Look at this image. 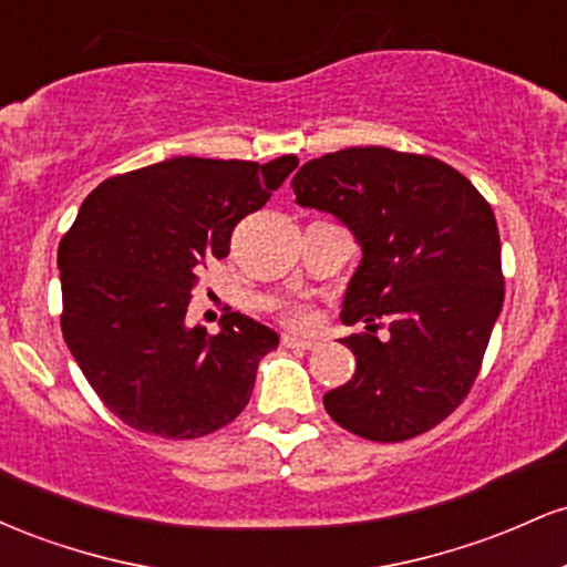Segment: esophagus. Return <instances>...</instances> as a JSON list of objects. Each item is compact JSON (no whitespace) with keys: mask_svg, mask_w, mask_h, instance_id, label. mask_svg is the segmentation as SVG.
<instances>
[{"mask_svg":"<svg viewBox=\"0 0 567 567\" xmlns=\"http://www.w3.org/2000/svg\"><path fill=\"white\" fill-rule=\"evenodd\" d=\"M282 343L288 349H296V351H309L317 347V341H311V338H298V336H285Z\"/></svg>","mask_w":567,"mask_h":567,"instance_id":"obj_1","label":"esophagus"}]
</instances>
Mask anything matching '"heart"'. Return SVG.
<instances>
[{"label":"heart","instance_id":"heart-1","mask_svg":"<svg viewBox=\"0 0 567 567\" xmlns=\"http://www.w3.org/2000/svg\"><path fill=\"white\" fill-rule=\"evenodd\" d=\"M290 322L298 324V328H306V324H311V311L309 309H292Z\"/></svg>","mask_w":567,"mask_h":567}]
</instances>
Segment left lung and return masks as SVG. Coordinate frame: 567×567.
Segmentation results:
<instances>
[{"label":"left lung","instance_id":"left-lung-1","mask_svg":"<svg viewBox=\"0 0 567 567\" xmlns=\"http://www.w3.org/2000/svg\"><path fill=\"white\" fill-rule=\"evenodd\" d=\"M292 192L341 220L362 250L341 320H362L365 333L341 338L357 370L324 394V410L373 442L429 432L470 394L504 306L491 205L445 162L383 146L306 162Z\"/></svg>","mask_w":567,"mask_h":567}]
</instances>
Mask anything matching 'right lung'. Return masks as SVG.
Returning <instances> with one entry per match:
<instances>
[{"label": "right lung", "instance_id": "right-lung-1", "mask_svg": "<svg viewBox=\"0 0 567 567\" xmlns=\"http://www.w3.org/2000/svg\"><path fill=\"white\" fill-rule=\"evenodd\" d=\"M298 167L173 157L114 175L87 194L61 247V330L116 419L194 440L231 424L279 347L266 324L226 311L218 333L188 324L199 269L229 256L234 226L261 210Z\"/></svg>", "mask_w": 567, "mask_h": 567}]
</instances>
